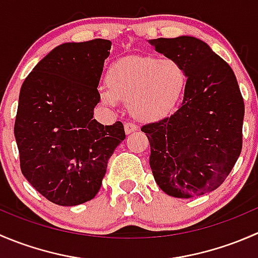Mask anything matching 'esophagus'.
Listing matches in <instances>:
<instances>
[{
    "label": "esophagus",
    "instance_id": "esophagus-1",
    "mask_svg": "<svg viewBox=\"0 0 258 258\" xmlns=\"http://www.w3.org/2000/svg\"><path fill=\"white\" fill-rule=\"evenodd\" d=\"M137 128H139V126H137L136 123H134V122H126V123H124V132H126L127 135H130L131 132L137 131Z\"/></svg>",
    "mask_w": 258,
    "mask_h": 258
}]
</instances>
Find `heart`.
<instances>
[{"instance_id": "b5f03b06", "label": "heart", "mask_w": 258, "mask_h": 258, "mask_svg": "<svg viewBox=\"0 0 258 258\" xmlns=\"http://www.w3.org/2000/svg\"><path fill=\"white\" fill-rule=\"evenodd\" d=\"M187 71L173 58L126 57L116 61L106 75L105 102H130V111L141 121H156L170 114L183 96Z\"/></svg>"}]
</instances>
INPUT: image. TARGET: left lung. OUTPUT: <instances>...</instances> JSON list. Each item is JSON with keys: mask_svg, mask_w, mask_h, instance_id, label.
I'll list each match as a JSON object with an SVG mask.
<instances>
[{"mask_svg": "<svg viewBox=\"0 0 258 258\" xmlns=\"http://www.w3.org/2000/svg\"><path fill=\"white\" fill-rule=\"evenodd\" d=\"M186 69L183 101L175 113L144 124L150 166L163 192L178 199L218 188L242 150L244 103L230 64L189 36L150 40Z\"/></svg>", "mask_w": 258, "mask_h": 258, "instance_id": "obj_1", "label": "left lung"}]
</instances>
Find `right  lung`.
<instances>
[{
  "instance_id": "add662e5",
  "label": "right lung",
  "mask_w": 258,
  "mask_h": 258,
  "mask_svg": "<svg viewBox=\"0 0 258 258\" xmlns=\"http://www.w3.org/2000/svg\"><path fill=\"white\" fill-rule=\"evenodd\" d=\"M112 43L95 38L52 49L23 81L15 137L22 175L43 197L76 206L100 191L107 162L124 139L119 121L93 118Z\"/></svg>"
}]
</instances>
